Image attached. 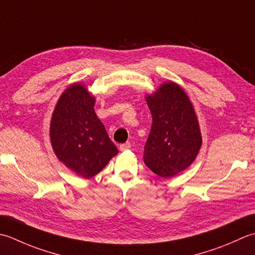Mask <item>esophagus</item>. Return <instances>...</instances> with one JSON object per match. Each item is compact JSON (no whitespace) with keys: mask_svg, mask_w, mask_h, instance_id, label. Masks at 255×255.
<instances>
[{"mask_svg":"<svg viewBox=\"0 0 255 255\" xmlns=\"http://www.w3.org/2000/svg\"><path fill=\"white\" fill-rule=\"evenodd\" d=\"M129 147H131V144H129L128 142H127V143H124V144H121L120 145V150H127V149H128Z\"/></svg>","mask_w":255,"mask_h":255,"instance_id":"esophagus-1","label":"esophagus"}]
</instances>
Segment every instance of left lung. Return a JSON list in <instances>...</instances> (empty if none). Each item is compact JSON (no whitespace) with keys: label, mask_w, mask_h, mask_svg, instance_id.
<instances>
[{"label":"left lung","mask_w":255,"mask_h":255,"mask_svg":"<svg viewBox=\"0 0 255 255\" xmlns=\"http://www.w3.org/2000/svg\"><path fill=\"white\" fill-rule=\"evenodd\" d=\"M152 128L144 147V163L162 178H170L194 163L202 144L193 103L178 84L166 81L145 96Z\"/></svg>","instance_id":"obj_1"}]
</instances>
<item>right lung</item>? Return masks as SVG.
Returning <instances> with one entry per match:
<instances>
[{"label":"right lung","instance_id":"obj_1","mask_svg":"<svg viewBox=\"0 0 255 255\" xmlns=\"http://www.w3.org/2000/svg\"><path fill=\"white\" fill-rule=\"evenodd\" d=\"M96 98L80 82L61 93L50 120V143L67 168L81 178L100 173L119 150L95 112Z\"/></svg>","mask_w":255,"mask_h":255}]
</instances>
